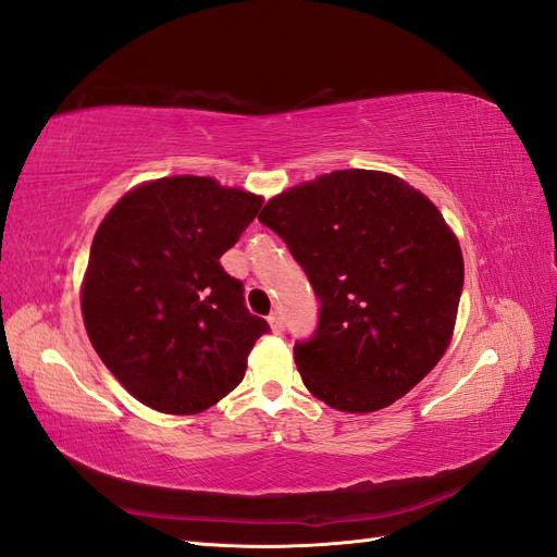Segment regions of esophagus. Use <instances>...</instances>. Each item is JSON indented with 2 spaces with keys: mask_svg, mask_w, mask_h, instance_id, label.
<instances>
[{
  "mask_svg": "<svg viewBox=\"0 0 557 557\" xmlns=\"http://www.w3.org/2000/svg\"><path fill=\"white\" fill-rule=\"evenodd\" d=\"M267 320H269V327H272L274 334H281V332H283V318H281L278 313H272Z\"/></svg>",
  "mask_w": 557,
  "mask_h": 557,
  "instance_id": "esophagus-1",
  "label": "esophagus"
}]
</instances>
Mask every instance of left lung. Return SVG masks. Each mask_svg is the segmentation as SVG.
Here are the masks:
<instances>
[{
	"label": "left lung",
	"instance_id": "left-lung-1",
	"mask_svg": "<svg viewBox=\"0 0 557 557\" xmlns=\"http://www.w3.org/2000/svg\"><path fill=\"white\" fill-rule=\"evenodd\" d=\"M320 297L315 336L295 346L307 391L372 413L423 381L446 352L465 281L460 242L404 178L339 170L293 185L260 213Z\"/></svg>",
	"mask_w": 557,
	"mask_h": 557
}]
</instances>
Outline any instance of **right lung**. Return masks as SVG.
Masks as SVG:
<instances>
[{
	"mask_svg": "<svg viewBox=\"0 0 557 557\" xmlns=\"http://www.w3.org/2000/svg\"><path fill=\"white\" fill-rule=\"evenodd\" d=\"M264 197L209 176L134 185L99 223L81 283L90 344L160 413L207 411L237 387L269 330L221 267Z\"/></svg>",
	"mask_w": 557,
	"mask_h": 557,
	"instance_id": "obj_1",
	"label": "right lung"
}]
</instances>
